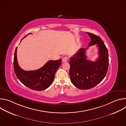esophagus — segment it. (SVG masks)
<instances>
[{
  "mask_svg": "<svg viewBox=\"0 0 126 126\" xmlns=\"http://www.w3.org/2000/svg\"><path fill=\"white\" fill-rule=\"evenodd\" d=\"M68 60V59L67 57H64L62 58V62L64 63V62H67Z\"/></svg>",
  "mask_w": 126,
  "mask_h": 126,
  "instance_id": "1",
  "label": "esophagus"
}]
</instances>
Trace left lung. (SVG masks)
Listing matches in <instances>:
<instances>
[{
    "label": "left lung",
    "mask_w": 126,
    "mask_h": 126,
    "mask_svg": "<svg viewBox=\"0 0 126 126\" xmlns=\"http://www.w3.org/2000/svg\"><path fill=\"white\" fill-rule=\"evenodd\" d=\"M87 33L91 40L88 46L96 44L98 47V58L94 62L87 60V49L80 48L69 62L71 81L76 88L82 90L91 89L100 83L106 76L109 67L108 51L104 42L98 36Z\"/></svg>",
    "instance_id": "obj_1"
}]
</instances>
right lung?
<instances>
[{"mask_svg":"<svg viewBox=\"0 0 126 126\" xmlns=\"http://www.w3.org/2000/svg\"><path fill=\"white\" fill-rule=\"evenodd\" d=\"M29 34L31 33L28 35ZM17 48V47L14 52L13 66L17 78L24 85L33 90L42 91L48 88L54 80L55 73L61 64L62 59L49 61L42 67L36 70L25 71L18 64Z\"/></svg>","mask_w":126,"mask_h":126,"instance_id":"obj_1","label":"right lung"}]
</instances>
